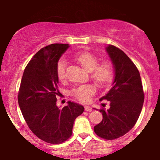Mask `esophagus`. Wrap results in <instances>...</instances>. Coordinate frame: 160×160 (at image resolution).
Instances as JSON below:
<instances>
[{
	"label": "esophagus",
	"mask_w": 160,
	"mask_h": 160,
	"mask_svg": "<svg viewBox=\"0 0 160 160\" xmlns=\"http://www.w3.org/2000/svg\"><path fill=\"white\" fill-rule=\"evenodd\" d=\"M84 108H85V111H92V108L89 107V106H85Z\"/></svg>",
	"instance_id": "1"
}]
</instances>
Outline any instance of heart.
<instances>
[{
  "instance_id": "1",
  "label": "heart",
  "mask_w": 160,
  "mask_h": 160,
  "mask_svg": "<svg viewBox=\"0 0 160 160\" xmlns=\"http://www.w3.org/2000/svg\"><path fill=\"white\" fill-rule=\"evenodd\" d=\"M74 59L80 64L84 69L89 71L91 78L100 85L107 83L113 78V68L111 62L103 61L98 63V57L87 51L76 54ZM65 65L66 62L63 58H61L57 62L56 74L59 80H64L65 79ZM95 92V89L92 85L85 84L74 88L71 91V95L80 102H86L90 99Z\"/></svg>"
}]
</instances>
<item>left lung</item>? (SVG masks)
I'll return each mask as SVG.
<instances>
[{"label":"left lung","instance_id":"1","mask_svg":"<svg viewBox=\"0 0 160 160\" xmlns=\"http://www.w3.org/2000/svg\"><path fill=\"white\" fill-rule=\"evenodd\" d=\"M106 50L114 66L113 87L100 101L110 102L108 110H99L103 119L94 127L98 136L114 140L123 136L133 128L142 110L144 93L140 74L127 55L115 46L109 45Z\"/></svg>","mask_w":160,"mask_h":160}]
</instances>
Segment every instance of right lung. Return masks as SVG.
<instances>
[{
    "instance_id": "right-lung-1",
    "label": "right lung",
    "mask_w": 160,
    "mask_h": 160,
    "mask_svg": "<svg viewBox=\"0 0 160 160\" xmlns=\"http://www.w3.org/2000/svg\"><path fill=\"white\" fill-rule=\"evenodd\" d=\"M69 47L53 43L40 49L24 71L18 102L25 122L37 137L49 144H61L72 135L75 119L83 106L68 102L62 109L56 105L58 79L57 62Z\"/></svg>"
}]
</instances>
